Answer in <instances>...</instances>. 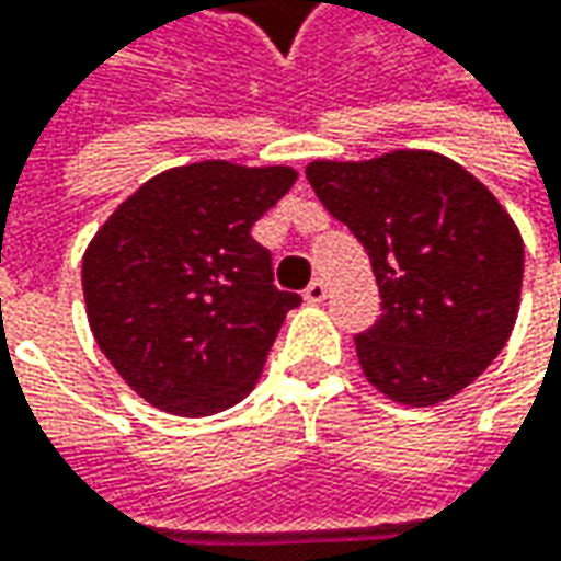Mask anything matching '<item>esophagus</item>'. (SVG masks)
I'll return each instance as SVG.
<instances>
[{
	"label": "esophagus",
	"instance_id": "34e87169",
	"mask_svg": "<svg viewBox=\"0 0 561 561\" xmlns=\"http://www.w3.org/2000/svg\"><path fill=\"white\" fill-rule=\"evenodd\" d=\"M324 296H328V280H324V277H314L312 284L306 287V299H309V302H321Z\"/></svg>",
	"mask_w": 561,
	"mask_h": 561
}]
</instances>
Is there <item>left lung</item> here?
<instances>
[{"label": "left lung", "instance_id": "left-lung-1", "mask_svg": "<svg viewBox=\"0 0 561 561\" xmlns=\"http://www.w3.org/2000/svg\"><path fill=\"white\" fill-rule=\"evenodd\" d=\"M306 178L371 259L380 318L356 334L365 377L402 405H434L484 375L515 328L525 274L522 233L496 196L415 149L312 162Z\"/></svg>", "mask_w": 561, "mask_h": 561}]
</instances>
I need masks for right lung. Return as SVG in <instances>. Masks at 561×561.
Here are the masks:
<instances>
[{
	"mask_svg": "<svg viewBox=\"0 0 561 561\" xmlns=\"http://www.w3.org/2000/svg\"><path fill=\"white\" fill-rule=\"evenodd\" d=\"M293 184L284 164H184L146 181L99 227L83 252L87 318L146 402L199 419L255 387L302 299L274 287L252 227Z\"/></svg>",
	"mask_w": 561,
	"mask_h": 561,
	"instance_id": "1",
	"label": "right lung"
}]
</instances>
